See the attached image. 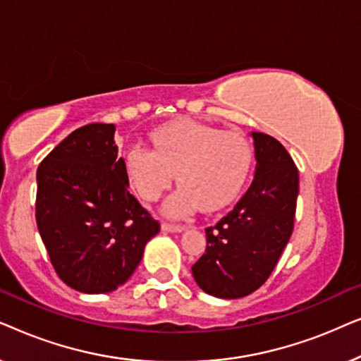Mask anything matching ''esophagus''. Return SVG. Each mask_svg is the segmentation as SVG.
<instances>
[{
	"label": "esophagus",
	"instance_id": "34e87169",
	"mask_svg": "<svg viewBox=\"0 0 361 361\" xmlns=\"http://www.w3.org/2000/svg\"><path fill=\"white\" fill-rule=\"evenodd\" d=\"M162 230L169 231V233H180V231L185 230V226L172 225V224H162Z\"/></svg>",
	"mask_w": 361,
	"mask_h": 361
}]
</instances>
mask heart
Returning <instances> with one entry per match:
<instances>
[{"instance_id": "obj_1", "label": "heart", "mask_w": 361, "mask_h": 361, "mask_svg": "<svg viewBox=\"0 0 361 361\" xmlns=\"http://www.w3.org/2000/svg\"><path fill=\"white\" fill-rule=\"evenodd\" d=\"M154 149L131 145L125 169L141 199L154 202L177 177L179 187L162 212L185 219L195 212H219L235 202L248 179L253 152L246 137L192 120H177L151 133Z\"/></svg>"}]
</instances>
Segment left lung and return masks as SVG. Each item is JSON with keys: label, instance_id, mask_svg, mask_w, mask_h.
Masks as SVG:
<instances>
[{"label": "left lung", "instance_id": "left-lung-1", "mask_svg": "<svg viewBox=\"0 0 361 361\" xmlns=\"http://www.w3.org/2000/svg\"><path fill=\"white\" fill-rule=\"evenodd\" d=\"M255 177L228 215L205 230L207 250L192 266L204 293L240 299L261 288L293 235L299 172L273 136L251 133Z\"/></svg>", "mask_w": 361, "mask_h": 361}]
</instances>
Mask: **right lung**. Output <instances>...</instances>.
<instances>
[{"label": "right lung", "instance_id": "1", "mask_svg": "<svg viewBox=\"0 0 361 361\" xmlns=\"http://www.w3.org/2000/svg\"><path fill=\"white\" fill-rule=\"evenodd\" d=\"M115 131L105 123L78 128L37 169L39 233L59 278L85 294L125 284L161 230L130 194Z\"/></svg>", "mask_w": 361, "mask_h": 361}]
</instances>
